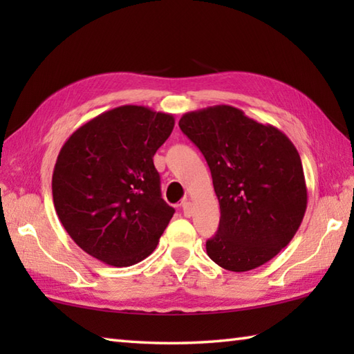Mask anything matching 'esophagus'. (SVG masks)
Segmentation results:
<instances>
[{"mask_svg": "<svg viewBox=\"0 0 354 354\" xmlns=\"http://www.w3.org/2000/svg\"><path fill=\"white\" fill-rule=\"evenodd\" d=\"M181 207H183V213H184L185 217H190L193 214V208H192V202L190 201H187V199L183 201Z\"/></svg>", "mask_w": 354, "mask_h": 354, "instance_id": "esophagus-1", "label": "esophagus"}]
</instances>
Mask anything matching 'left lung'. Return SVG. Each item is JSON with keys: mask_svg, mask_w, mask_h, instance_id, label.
<instances>
[{"mask_svg": "<svg viewBox=\"0 0 354 354\" xmlns=\"http://www.w3.org/2000/svg\"><path fill=\"white\" fill-rule=\"evenodd\" d=\"M179 127L205 156L219 199L208 257L232 272L265 265L289 245L307 208L297 147L280 129L228 104L187 112Z\"/></svg>", "mask_w": 354, "mask_h": 354, "instance_id": "left-lung-1", "label": "left lung"}]
</instances>
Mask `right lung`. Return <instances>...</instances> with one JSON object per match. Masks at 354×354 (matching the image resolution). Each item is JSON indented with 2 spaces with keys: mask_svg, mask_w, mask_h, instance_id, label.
<instances>
[{
  "mask_svg": "<svg viewBox=\"0 0 354 354\" xmlns=\"http://www.w3.org/2000/svg\"><path fill=\"white\" fill-rule=\"evenodd\" d=\"M171 114L124 104L89 120L65 141L53 171L59 221L86 254L126 268L155 251L173 209L161 198L153 155Z\"/></svg>",
  "mask_w": 354,
  "mask_h": 354,
  "instance_id": "obj_1",
  "label": "right lung"
}]
</instances>
